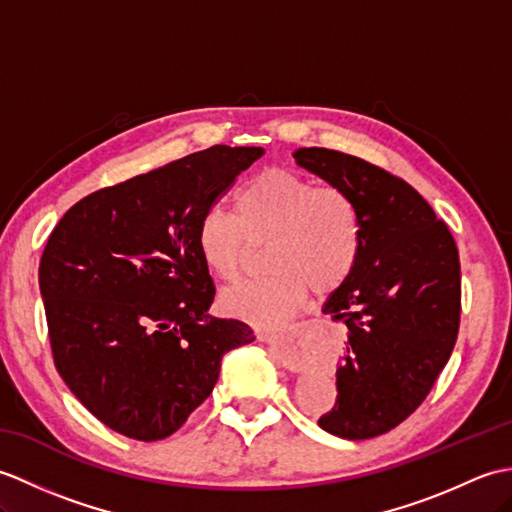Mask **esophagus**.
<instances>
[{
    "mask_svg": "<svg viewBox=\"0 0 512 512\" xmlns=\"http://www.w3.org/2000/svg\"><path fill=\"white\" fill-rule=\"evenodd\" d=\"M257 339L268 343V345H273L275 350L279 352L281 363H284V365L290 367V369H295V372H297V369H301L303 361H306V356H303V352L299 350V347L290 345V343L284 339V336H277V334H273V332L259 330V332H257Z\"/></svg>",
    "mask_w": 512,
    "mask_h": 512,
    "instance_id": "34e87169",
    "label": "esophagus"
}]
</instances>
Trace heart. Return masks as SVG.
Returning <instances> with one entry per match:
<instances>
[{
  "instance_id": "b5f03b06",
  "label": "heart",
  "mask_w": 512,
  "mask_h": 512,
  "mask_svg": "<svg viewBox=\"0 0 512 512\" xmlns=\"http://www.w3.org/2000/svg\"><path fill=\"white\" fill-rule=\"evenodd\" d=\"M268 242L262 279L228 288L222 306L255 325H281L312 295L339 290L354 273L363 248V222L354 198L339 187H317L288 169H264L235 195V215L204 211L195 244L202 262L233 281L250 246Z\"/></svg>"
}]
</instances>
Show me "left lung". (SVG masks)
I'll return each instance as SVG.
<instances>
[{"label":"left lung","instance_id":"1","mask_svg":"<svg viewBox=\"0 0 512 512\" xmlns=\"http://www.w3.org/2000/svg\"><path fill=\"white\" fill-rule=\"evenodd\" d=\"M292 156L350 193L363 222L354 273L323 306L347 325V354L319 427L345 440L376 438L422 405L458 341V246L402 178L334 149L303 147Z\"/></svg>","mask_w":512,"mask_h":512}]
</instances>
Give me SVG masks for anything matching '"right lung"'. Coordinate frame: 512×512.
<instances>
[{"label":"right lung","mask_w":512,"mask_h":512,"mask_svg":"<svg viewBox=\"0 0 512 512\" xmlns=\"http://www.w3.org/2000/svg\"><path fill=\"white\" fill-rule=\"evenodd\" d=\"M215 145L90 193L54 226L39 264L50 347L81 405L127 438L176 433L211 396L226 352L255 341L211 317L215 286L195 231L262 158Z\"/></svg>","instance_id":"add662e5"}]
</instances>
